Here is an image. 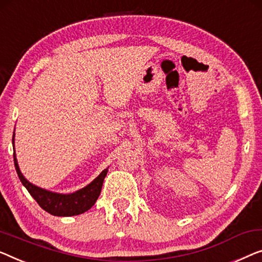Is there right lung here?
Returning <instances> with one entry per match:
<instances>
[{
  "mask_svg": "<svg viewBox=\"0 0 262 262\" xmlns=\"http://www.w3.org/2000/svg\"><path fill=\"white\" fill-rule=\"evenodd\" d=\"M15 130L13 135V146H14V164L16 169L17 176L20 178L21 183L25 185L28 192L33 196V199L39 203V206L46 210L47 213L54 216H74L87 211L93 207L98 197L100 195L101 187L105 176L107 175L108 168L100 172V175L94 178L86 187L79 189V190L71 192V194H60V192L51 191L47 189L40 188L37 185L30 183V182L22 175L15 154Z\"/></svg>",
  "mask_w": 262,
  "mask_h": 262,
  "instance_id": "add662e5",
  "label": "right lung"
}]
</instances>
